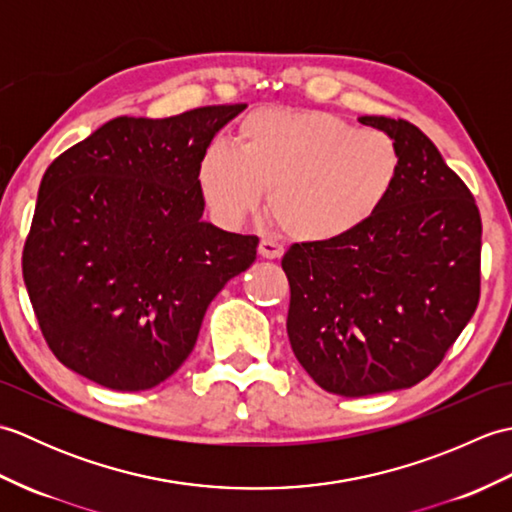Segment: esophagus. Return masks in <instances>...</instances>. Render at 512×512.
Here are the masks:
<instances>
[{
	"instance_id": "1",
	"label": "esophagus",
	"mask_w": 512,
	"mask_h": 512,
	"mask_svg": "<svg viewBox=\"0 0 512 512\" xmlns=\"http://www.w3.org/2000/svg\"><path fill=\"white\" fill-rule=\"evenodd\" d=\"M259 255L266 257V259H279L281 255H284V246L275 242V239L264 237L262 242H259Z\"/></svg>"
}]
</instances>
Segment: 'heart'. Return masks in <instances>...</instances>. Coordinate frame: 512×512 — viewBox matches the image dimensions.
I'll use <instances>...</instances> for the list:
<instances>
[{"label": "heart", "mask_w": 512, "mask_h": 512, "mask_svg": "<svg viewBox=\"0 0 512 512\" xmlns=\"http://www.w3.org/2000/svg\"><path fill=\"white\" fill-rule=\"evenodd\" d=\"M394 140L328 112L264 110L237 127L235 149L213 145L198 180L215 215L237 224L270 191V215L286 235L328 242L354 233L394 187Z\"/></svg>", "instance_id": "heart-1"}]
</instances>
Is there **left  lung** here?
I'll use <instances>...</instances> for the list:
<instances>
[{
    "instance_id": "8db88e82",
    "label": "left lung",
    "mask_w": 512,
    "mask_h": 512,
    "mask_svg": "<svg viewBox=\"0 0 512 512\" xmlns=\"http://www.w3.org/2000/svg\"><path fill=\"white\" fill-rule=\"evenodd\" d=\"M400 151L380 209L354 233L292 244L288 339L314 383L361 398L436 369L480 303L482 217L436 145L402 118L361 116Z\"/></svg>"
}]
</instances>
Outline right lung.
Here are the masks:
<instances>
[{"label": "right lung", "instance_id": "right-lung-1", "mask_svg": "<svg viewBox=\"0 0 512 512\" xmlns=\"http://www.w3.org/2000/svg\"><path fill=\"white\" fill-rule=\"evenodd\" d=\"M244 103L118 116L43 173L21 255L43 339L116 391L187 361L213 297L257 259L255 235L202 222L200 160Z\"/></svg>", "mask_w": 512, "mask_h": 512}]
</instances>
